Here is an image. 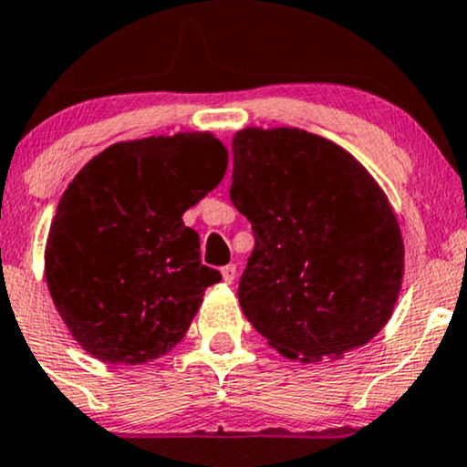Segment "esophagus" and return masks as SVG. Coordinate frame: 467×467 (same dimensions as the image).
<instances>
[{
	"label": "esophagus",
	"instance_id": "esophagus-1",
	"mask_svg": "<svg viewBox=\"0 0 467 467\" xmlns=\"http://www.w3.org/2000/svg\"><path fill=\"white\" fill-rule=\"evenodd\" d=\"M222 276H223L225 284H233L234 276H237V265H234V264L223 265V268H222Z\"/></svg>",
	"mask_w": 467,
	"mask_h": 467
}]
</instances>
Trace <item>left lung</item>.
Listing matches in <instances>:
<instances>
[{
  "label": "left lung",
  "mask_w": 467,
  "mask_h": 467,
  "mask_svg": "<svg viewBox=\"0 0 467 467\" xmlns=\"http://www.w3.org/2000/svg\"><path fill=\"white\" fill-rule=\"evenodd\" d=\"M230 199L254 233L239 306L279 355L341 358L390 321L401 228L350 152L299 128L248 126L233 137Z\"/></svg>",
  "instance_id": "obj_1"
}]
</instances>
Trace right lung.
Segmentation results:
<instances>
[{"label":"right lung","mask_w":467,"mask_h":467,"mask_svg":"<svg viewBox=\"0 0 467 467\" xmlns=\"http://www.w3.org/2000/svg\"><path fill=\"white\" fill-rule=\"evenodd\" d=\"M225 163L213 132H177L112 143L68 183L46 239V281L88 355L137 366L183 339L222 275L202 264L182 214Z\"/></svg>","instance_id":"obj_1"}]
</instances>
